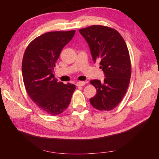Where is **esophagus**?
<instances>
[{
    "label": "esophagus",
    "mask_w": 159,
    "mask_h": 159,
    "mask_svg": "<svg viewBox=\"0 0 159 159\" xmlns=\"http://www.w3.org/2000/svg\"><path fill=\"white\" fill-rule=\"evenodd\" d=\"M85 85V81H79L76 84V85L78 86V87H80V86H84Z\"/></svg>",
    "instance_id": "esophagus-1"
}]
</instances>
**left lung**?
<instances>
[{
    "label": "left lung",
    "mask_w": 159,
    "mask_h": 159,
    "mask_svg": "<svg viewBox=\"0 0 159 159\" xmlns=\"http://www.w3.org/2000/svg\"><path fill=\"white\" fill-rule=\"evenodd\" d=\"M79 32L88 43L94 61H99L105 78L90 81L97 93L89 99L92 106L99 111L116 107L127 93L131 75V64L125 42L112 28L92 25Z\"/></svg>",
    "instance_id": "obj_1"
}]
</instances>
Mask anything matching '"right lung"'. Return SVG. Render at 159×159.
I'll return each mask as SVG.
<instances>
[{"label": "right lung", "mask_w": 159, "mask_h": 159, "mask_svg": "<svg viewBox=\"0 0 159 159\" xmlns=\"http://www.w3.org/2000/svg\"><path fill=\"white\" fill-rule=\"evenodd\" d=\"M75 33L70 30L43 34L28 45L24 54L22 72L26 91L32 102L47 114L64 112L75 89L74 84L58 82L53 74L61 50Z\"/></svg>", "instance_id": "1"}]
</instances>
